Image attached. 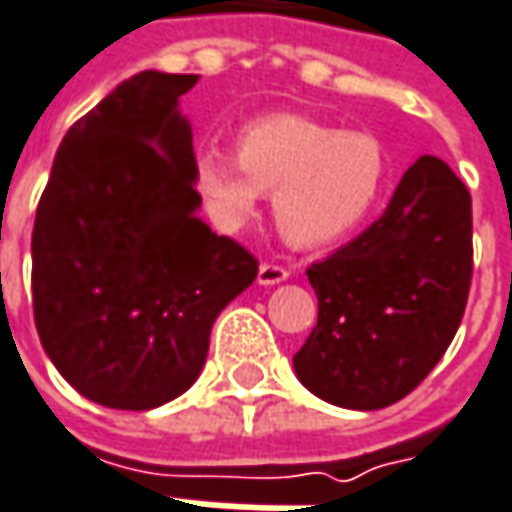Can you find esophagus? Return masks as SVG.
I'll list each match as a JSON object with an SVG mask.
<instances>
[{"instance_id":"1","label":"esophagus","mask_w":512,"mask_h":512,"mask_svg":"<svg viewBox=\"0 0 512 512\" xmlns=\"http://www.w3.org/2000/svg\"><path fill=\"white\" fill-rule=\"evenodd\" d=\"M287 276H290L287 267L273 265V262H262V265H259L256 282H259V285H279V282H287Z\"/></svg>"}]
</instances>
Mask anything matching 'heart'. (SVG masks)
<instances>
[{
	"label": "heart",
	"mask_w": 512,
	"mask_h": 512,
	"mask_svg": "<svg viewBox=\"0 0 512 512\" xmlns=\"http://www.w3.org/2000/svg\"><path fill=\"white\" fill-rule=\"evenodd\" d=\"M390 156L370 133L339 130L296 113L242 128L236 153L207 148L193 162V190L210 225L236 233L273 193V219L290 245H333L382 205Z\"/></svg>",
	"instance_id": "obj_1"
}]
</instances>
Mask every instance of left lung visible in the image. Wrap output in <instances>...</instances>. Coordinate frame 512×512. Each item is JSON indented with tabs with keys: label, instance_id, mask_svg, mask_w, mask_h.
Masks as SVG:
<instances>
[{
	"label": "left lung",
	"instance_id": "obj_1",
	"mask_svg": "<svg viewBox=\"0 0 512 512\" xmlns=\"http://www.w3.org/2000/svg\"><path fill=\"white\" fill-rule=\"evenodd\" d=\"M470 276V193L447 162L422 156L373 225L307 267L319 322L293 356L299 382L347 410L396 404L453 342Z\"/></svg>",
	"mask_w": 512,
	"mask_h": 512
}]
</instances>
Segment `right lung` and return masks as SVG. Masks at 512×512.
Masks as SVG:
<instances>
[{
	"mask_svg": "<svg viewBox=\"0 0 512 512\" xmlns=\"http://www.w3.org/2000/svg\"><path fill=\"white\" fill-rule=\"evenodd\" d=\"M193 73L142 70L65 133L33 225V319L85 399L150 410L199 379L256 259L199 219Z\"/></svg>",
	"mask_w": 512,
	"mask_h": 512,
	"instance_id": "1",
	"label": "right lung"
}]
</instances>
